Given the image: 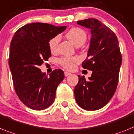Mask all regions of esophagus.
<instances>
[{"mask_svg":"<svg viewBox=\"0 0 134 134\" xmlns=\"http://www.w3.org/2000/svg\"><path fill=\"white\" fill-rule=\"evenodd\" d=\"M71 76V74L69 72H67V71H65V77H67V76Z\"/></svg>","mask_w":134,"mask_h":134,"instance_id":"34e87169","label":"esophagus"}]
</instances>
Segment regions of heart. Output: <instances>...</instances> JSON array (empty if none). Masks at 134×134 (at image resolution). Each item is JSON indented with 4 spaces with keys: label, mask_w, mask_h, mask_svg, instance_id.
Wrapping results in <instances>:
<instances>
[{
    "label": "heart",
    "mask_w": 134,
    "mask_h": 134,
    "mask_svg": "<svg viewBox=\"0 0 134 134\" xmlns=\"http://www.w3.org/2000/svg\"><path fill=\"white\" fill-rule=\"evenodd\" d=\"M66 37L75 46L82 45L86 40L87 36L86 32L82 29L74 27L71 29L66 33ZM59 41V36L53 37L48 41V48L51 52H55L57 50ZM80 59L76 57H63L58 59V63L62 67L68 70H71L75 67V64L79 62Z\"/></svg>",
    "instance_id": "heart-1"
}]
</instances>
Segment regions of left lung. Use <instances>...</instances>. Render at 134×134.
<instances>
[{
	"instance_id": "left-lung-1",
	"label": "left lung",
	"mask_w": 134,
	"mask_h": 134,
	"mask_svg": "<svg viewBox=\"0 0 134 134\" xmlns=\"http://www.w3.org/2000/svg\"><path fill=\"white\" fill-rule=\"evenodd\" d=\"M77 23L91 29L88 55L82 66L93 73L89 80L78 76L74 95L82 108L97 110L108 103L117 87L122 63L119 41L114 32L97 19H86Z\"/></svg>"
}]
</instances>
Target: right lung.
Returning a JSON list of instances; mask_svg holds the SVG:
<instances>
[{"instance_id": "1", "label": "right lung", "mask_w": 134, "mask_h": 134, "mask_svg": "<svg viewBox=\"0 0 134 134\" xmlns=\"http://www.w3.org/2000/svg\"><path fill=\"white\" fill-rule=\"evenodd\" d=\"M66 26L46 23H31L15 32L10 44L9 65L15 93L20 101L35 110L53 103L58 84L63 80V71L55 69L48 77L39 66L51 57L48 41L63 32Z\"/></svg>"}]
</instances>
